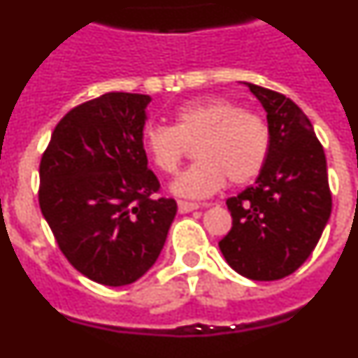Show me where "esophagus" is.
Masks as SVG:
<instances>
[{"label":"esophagus","mask_w":358,"mask_h":358,"mask_svg":"<svg viewBox=\"0 0 358 358\" xmlns=\"http://www.w3.org/2000/svg\"><path fill=\"white\" fill-rule=\"evenodd\" d=\"M177 208H179V213H189V211L199 210V204H195V202L179 201L177 202Z\"/></svg>","instance_id":"obj_1"}]
</instances>
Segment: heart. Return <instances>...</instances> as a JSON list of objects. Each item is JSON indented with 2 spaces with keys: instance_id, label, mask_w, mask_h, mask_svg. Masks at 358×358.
Segmentation results:
<instances>
[{
  "instance_id": "heart-1",
  "label": "heart",
  "mask_w": 358,
  "mask_h": 358,
  "mask_svg": "<svg viewBox=\"0 0 358 358\" xmlns=\"http://www.w3.org/2000/svg\"><path fill=\"white\" fill-rule=\"evenodd\" d=\"M145 152L159 172L173 173L186 145L195 147V159L177 177L172 192L181 197L206 199L231 185L251 182L264 170L271 150V131L264 118L243 113L227 98L208 96L177 107L176 123H148L141 134Z\"/></svg>"
}]
</instances>
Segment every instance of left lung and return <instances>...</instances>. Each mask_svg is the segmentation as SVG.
Segmentation results:
<instances>
[{"instance_id":"1","label":"left lung","mask_w":358,"mask_h":358,"mask_svg":"<svg viewBox=\"0 0 358 358\" xmlns=\"http://www.w3.org/2000/svg\"><path fill=\"white\" fill-rule=\"evenodd\" d=\"M243 84L267 113L271 150L255 185L227 199L233 227L218 248L238 274L274 281L305 264L328 224L327 156L310 120L290 98Z\"/></svg>"}]
</instances>
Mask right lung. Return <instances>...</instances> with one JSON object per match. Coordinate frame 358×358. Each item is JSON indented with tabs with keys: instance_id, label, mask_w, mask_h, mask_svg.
Returning <instances> with one entry per match:
<instances>
[{
	"instance_id": "1",
	"label": "right lung",
	"mask_w": 358,
	"mask_h": 358,
	"mask_svg": "<svg viewBox=\"0 0 358 358\" xmlns=\"http://www.w3.org/2000/svg\"><path fill=\"white\" fill-rule=\"evenodd\" d=\"M152 98L106 93L57 123L39 166V206L62 255L107 287L140 280L166 242L173 199H156L143 134Z\"/></svg>"
}]
</instances>
